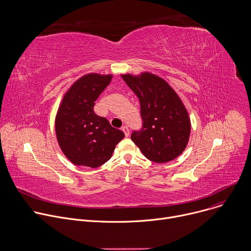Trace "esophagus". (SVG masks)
I'll return each mask as SVG.
<instances>
[{
    "instance_id": "1",
    "label": "esophagus",
    "mask_w": 251,
    "mask_h": 251,
    "mask_svg": "<svg viewBox=\"0 0 251 251\" xmlns=\"http://www.w3.org/2000/svg\"><path fill=\"white\" fill-rule=\"evenodd\" d=\"M122 131L124 132V134H125V136H126V137H128V136H129V128H128L127 126L122 127Z\"/></svg>"
}]
</instances>
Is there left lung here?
<instances>
[{
    "instance_id": "obj_1",
    "label": "left lung",
    "mask_w": 251,
    "mask_h": 251,
    "mask_svg": "<svg viewBox=\"0 0 251 251\" xmlns=\"http://www.w3.org/2000/svg\"><path fill=\"white\" fill-rule=\"evenodd\" d=\"M121 77L141 105L143 128L131 135L135 145L155 163H167L180 156L191 134V119L180 96L164 78L148 71Z\"/></svg>"
}]
</instances>
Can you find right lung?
<instances>
[{
    "label": "right lung",
    "mask_w": 251,
    "mask_h": 251,
    "mask_svg": "<svg viewBox=\"0 0 251 251\" xmlns=\"http://www.w3.org/2000/svg\"><path fill=\"white\" fill-rule=\"evenodd\" d=\"M113 75L87 74L75 80L64 93L55 115L57 143L65 157L76 166L98 168L108 161L124 138L93 107Z\"/></svg>",
    "instance_id": "1"
}]
</instances>
